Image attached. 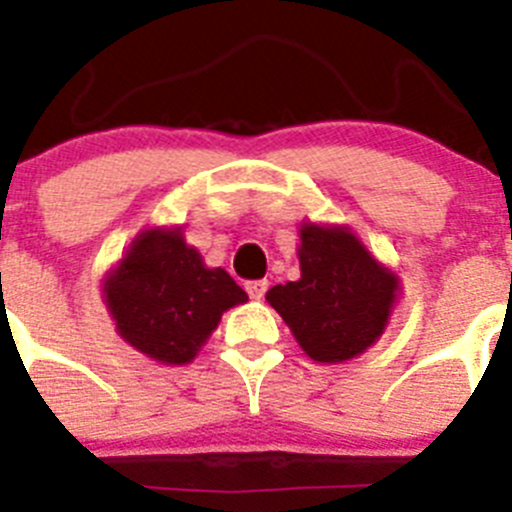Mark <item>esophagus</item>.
I'll list each match as a JSON object with an SVG mask.
<instances>
[{
    "label": "esophagus",
    "mask_w": 512,
    "mask_h": 512,
    "mask_svg": "<svg viewBox=\"0 0 512 512\" xmlns=\"http://www.w3.org/2000/svg\"><path fill=\"white\" fill-rule=\"evenodd\" d=\"M245 290H247V293H250L252 301H260V298L265 296L267 283H265V280H250V283L245 285Z\"/></svg>",
    "instance_id": "obj_1"
}]
</instances>
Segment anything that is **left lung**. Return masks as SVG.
I'll list each match as a JSON object with an SVG mask.
<instances>
[{"label":"left lung","mask_w":512,"mask_h":512,"mask_svg":"<svg viewBox=\"0 0 512 512\" xmlns=\"http://www.w3.org/2000/svg\"><path fill=\"white\" fill-rule=\"evenodd\" d=\"M301 278L267 290L313 362H347L385 334L400 296V278L342 224L303 222Z\"/></svg>","instance_id":"8db88e82"}]
</instances>
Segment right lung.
Here are the masks:
<instances>
[{"label": "right lung", "mask_w": 512, "mask_h": 512, "mask_svg": "<svg viewBox=\"0 0 512 512\" xmlns=\"http://www.w3.org/2000/svg\"><path fill=\"white\" fill-rule=\"evenodd\" d=\"M101 298L130 347L160 365H188L247 293L227 270L206 265L181 227H150L109 270Z\"/></svg>", "instance_id": "obj_1"}]
</instances>
